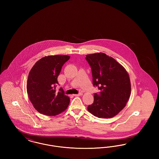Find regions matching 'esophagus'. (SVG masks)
<instances>
[{"instance_id": "1", "label": "esophagus", "mask_w": 159, "mask_h": 159, "mask_svg": "<svg viewBox=\"0 0 159 159\" xmlns=\"http://www.w3.org/2000/svg\"><path fill=\"white\" fill-rule=\"evenodd\" d=\"M82 94H83V93L82 92H80L78 94H74L73 95L75 96V97H79V96H80V95H82Z\"/></svg>"}]
</instances>
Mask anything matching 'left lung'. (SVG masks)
<instances>
[{"instance_id":"1","label":"left lung","mask_w":159,"mask_h":159,"mask_svg":"<svg viewBox=\"0 0 159 159\" xmlns=\"http://www.w3.org/2000/svg\"><path fill=\"white\" fill-rule=\"evenodd\" d=\"M86 60L91 66L93 85L100 93H94L93 103L88 110L98 118H111L126 105L131 86L128 72L120 64L106 53L89 54Z\"/></svg>"}]
</instances>
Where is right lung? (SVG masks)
Instances as JSON below:
<instances>
[{
    "instance_id": "1",
    "label": "right lung",
    "mask_w": 159,
    "mask_h": 159,
    "mask_svg": "<svg viewBox=\"0 0 159 159\" xmlns=\"http://www.w3.org/2000/svg\"><path fill=\"white\" fill-rule=\"evenodd\" d=\"M68 55H50L42 58L31 69L27 91L31 102L39 113L56 116L67 109L70 98L62 88L56 92L58 76L62 66L70 59Z\"/></svg>"
}]
</instances>
